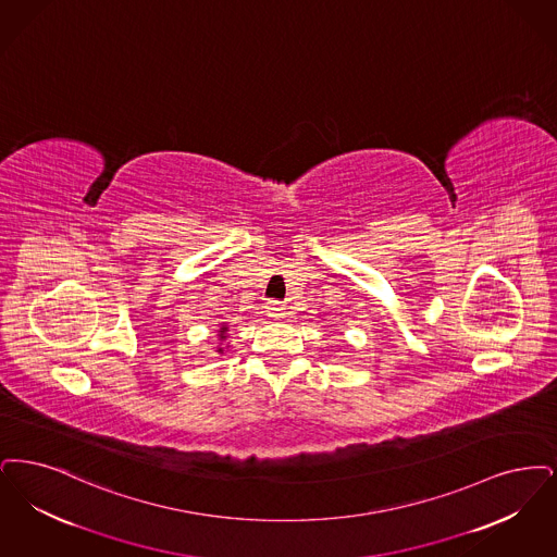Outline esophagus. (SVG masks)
I'll list each match as a JSON object with an SVG mask.
<instances>
[{
  "mask_svg": "<svg viewBox=\"0 0 557 557\" xmlns=\"http://www.w3.org/2000/svg\"><path fill=\"white\" fill-rule=\"evenodd\" d=\"M267 315L270 318H283L285 315V308L281 301H270L267 306Z\"/></svg>",
  "mask_w": 557,
  "mask_h": 557,
  "instance_id": "1",
  "label": "esophagus"
}]
</instances>
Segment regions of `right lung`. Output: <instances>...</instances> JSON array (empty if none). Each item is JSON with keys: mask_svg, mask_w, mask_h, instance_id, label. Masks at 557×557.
Listing matches in <instances>:
<instances>
[{"mask_svg": "<svg viewBox=\"0 0 557 557\" xmlns=\"http://www.w3.org/2000/svg\"><path fill=\"white\" fill-rule=\"evenodd\" d=\"M226 339H228V326L222 322V324H220V329H218V354H224V349L228 347Z\"/></svg>", "mask_w": 557, "mask_h": 557, "instance_id": "add662e5", "label": "right lung"}]
</instances>
